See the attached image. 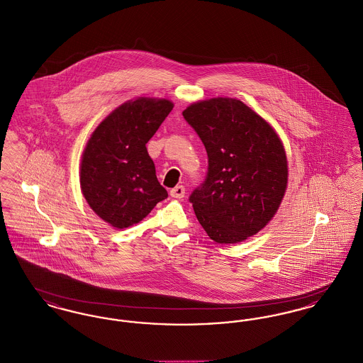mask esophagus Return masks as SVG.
<instances>
[{
	"mask_svg": "<svg viewBox=\"0 0 363 363\" xmlns=\"http://www.w3.org/2000/svg\"><path fill=\"white\" fill-rule=\"evenodd\" d=\"M170 194L174 199H182L185 196V188L182 185H178L174 189L170 190Z\"/></svg>",
	"mask_w": 363,
	"mask_h": 363,
	"instance_id": "34e87169",
	"label": "esophagus"
}]
</instances>
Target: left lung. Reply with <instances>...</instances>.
I'll use <instances>...</instances> for the list:
<instances>
[{
	"mask_svg": "<svg viewBox=\"0 0 363 363\" xmlns=\"http://www.w3.org/2000/svg\"><path fill=\"white\" fill-rule=\"evenodd\" d=\"M184 118L208 155L206 181L189 201L208 237L237 243L275 216L287 188V157L274 128L233 98L190 104Z\"/></svg>",
	"mask_w": 363,
	"mask_h": 363,
	"instance_id": "left-lung-1",
	"label": "left lung"
}]
</instances>
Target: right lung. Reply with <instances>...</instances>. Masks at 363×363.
<instances>
[{"mask_svg":"<svg viewBox=\"0 0 363 363\" xmlns=\"http://www.w3.org/2000/svg\"><path fill=\"white\" fill-rule=\"evenodd\" d=\"M173 107L167 99L128 101L110 113L88 140L80 186L88 206L108 225H136L167 199L145 144Z\"/></svg>","mask_w":363,"mask_h":363,"instance_id":"right-lung-1","label":"right lung"}]
</instances>
